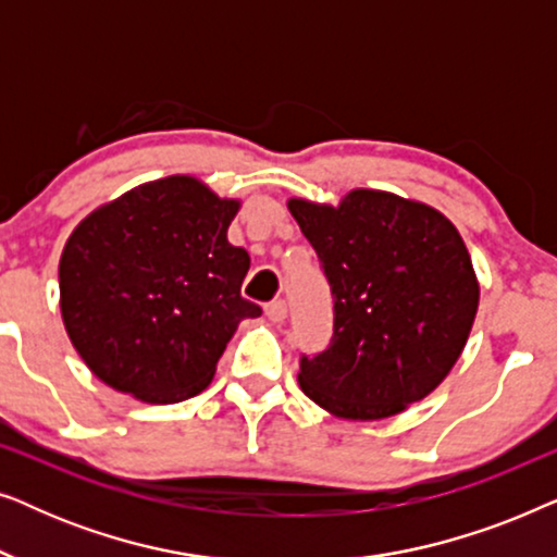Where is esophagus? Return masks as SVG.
<instances>
[{
    "label": "esophagus",
    "instance_id": "1",
    "mask_svg": "<svg viewBox=\"0 0 557 557\" xmlns=\"http://www.w3.org/2000/svg\"><path fill=\"white\" fill-rule=\"evenodd\" d=\"M286 301L284 299H276V301H271L269 304V307H265V317H269L271 319V322H284V319H286Z\"/></svg>",
    "mask_w": 557,
    "mask_h": 557
}]
</instances>
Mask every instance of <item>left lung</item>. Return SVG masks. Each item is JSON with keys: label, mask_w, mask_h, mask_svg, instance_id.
<instances>
[{"label": "left lung", "mask_w": 557, "mask_h": 557, "mask_svg": "<svg viewBox=\"0 0 557 557\" xmlns=\"http://www.w3.org/2000/svg\"><path fill=\"white\" fill-rule=\"evenodd\" d=\"M288 210L334 299L330 345L301 355V391L352 421L391 418L436 391L479 307L474 265L451 220L377 189H352L337 208L294 197Z\"/></svg>", "instance_id": "left-lung-1"}]
</instances>
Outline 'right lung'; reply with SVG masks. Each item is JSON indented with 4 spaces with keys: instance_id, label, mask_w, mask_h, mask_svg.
<instances>
[{
    "instance_id": "add662e5",
    "label": "right lung",
    "mask_w": 557,
    "mask_h": 557,
    "mask_svg": "<svg viewBox=\"0 0 557 557\" xmlns=\"http://www.w3.org/2000/svg\"><path fill=\"white\" fill-rule=\"evenodd\" d=\"M238 200L195 177L132 189L83 220L60 258V311L83 362L113 391L180 403L210 385L243 319L250 269L227 243Z\"/></svg>"
}]
</instances>
